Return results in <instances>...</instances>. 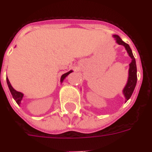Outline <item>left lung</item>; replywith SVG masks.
<instances>
[{
    "instance_id": "8db88e82",
    "label": "left lung",
    "mask_w": 152,
    "mask_h": 152,
    "mask_svg": "<svg viewBox=\"0 0 152 152\" xmlns=\"http://www.w3.org/2000/svg\"><path fill=\"white\" fill-rule=\"evenodd\" d=\"M114 37L115 38L116 42L120 45H123L125 47L126 50H127L128 54L130 56V58H132L131 63L129 64V79H128V82L126 85L125 88L123 90V94L125 95L126 99V101L129 100L131 97L132 94L134 92V88L136 87L137 84V65H136V61H135V58H134V55H133V53H132V50L129 48V44H127L126 43H125L124 41L122 40L119 36L114 35Z\"/></svg>"
}]
</instances>
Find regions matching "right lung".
I'll return each mask as SVG.
<instances>
[{
	"mask_svg": "<svg viewBox=\"0 0 152 152\" xmlns=\"http://www.w3.org/2000/svg\"><path fill=\"white\" fill-rule=\"evenodd\" d=\"M70 72H72V71H69V72H66V73L63 74V75H62L61 77V81H63L64 79H65V77H66V76H67L70 73ZM7 83H8V87H9L10 92H11V94H12V97H13V98L15 100L16 103H17L18 104H19L21 103V101H22V99H23V94L22 93H20V92H18V91H16L15 90V89L12 87V85H11V83H10L9 80H8V78H7Z\"/></svg>",
	"mask_w": 152,
	"mask_h": 152,
	"instance_id": "add662e5",
	"label": "right lung"
}]
</instances>
